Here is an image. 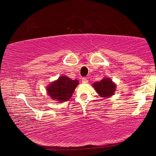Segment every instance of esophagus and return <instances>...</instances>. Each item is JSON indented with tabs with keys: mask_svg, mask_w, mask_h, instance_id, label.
I'll return each mask as SVG.
<instances>
[{
	"mask_svg": "<svg viewBox=\"0 0 156 156\" xmlns=\"http://www.w3.org/2000/svg\"><path fill=\"white\" fill-rule=\"evenodd\" d=\"M82 83H84V84H86L88 83V79L87 78H83V79H82Z\"/></svg>",
	"mask_w": 156,
	"mask_h": 156,
	"instance_id": "obj_1",
	"label": "esophagus"
}]
</instances>
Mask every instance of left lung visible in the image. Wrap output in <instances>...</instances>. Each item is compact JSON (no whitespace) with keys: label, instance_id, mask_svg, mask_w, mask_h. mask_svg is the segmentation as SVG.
Segmentation results:
<instances>
[{"label":"left lung","instance_id":"obj_1","mask_svg":"<svg viewBox=\"0 0 156 156\" xmlns=\"http://www.w3.org/2000/svg\"><path fill=\"white\" fill-rule=\"evenodd\" d=\"M93 87L101 98H109L113 96L116 89V84L109 78L105 77L99 82L92 84Z\"/></svg>","mask_w":156,"mask_h":156}]
</instances>
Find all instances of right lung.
<instances>
[{"instance_id": "1", "label": "right lung", "mask_w": 156, "mask_h": 156, "mask_svg": "<svg viewBox=\"0 0 156 156\" xmlns=\"http://www.w3.org/2000/svg\"><path fill=\"white\" fill-rule=\"evenodd\" d=\"M78 84V80L76 79L72 80L66 76H60L47 87V93L53 100L60 103L72 98Z\"/></svg>"}]
</instances>
